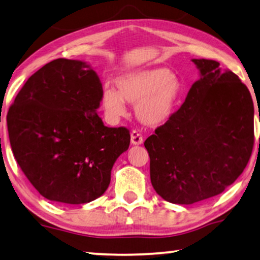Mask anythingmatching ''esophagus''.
<instances>
[{"label":"esophagus","instance_id":"1","mask_svg":"<svg viewBox=\"0 0 260 260\" xmlns=\"http://www.w3.org/2000/svg\"><path fill=\"white\" fill-rule=\"evenodd\" d=\"M130 136H131V144H133V145H142L143 137L137 133V131L134 130L133 133L130 134Z\"/></svg>","mask_w":260,"mask_h":260}]
</instances>
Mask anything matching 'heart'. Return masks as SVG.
Segmentation results:
<instances>
[{
    "instance_id": "heart-1",
    "label": "heart",
    "mask_w": 260,
    "mask_h": 260,
    "mask_svg": "<svg viewBox=\"0 0 260 260\" xmlns=\"http://www.w3.org/2000/svg\"><path fill=\"white\" fill-rule=\"evenodd\" d=\"M117 91H102L101 105L110 120L126 115L125 102L136 105V116L147 126L158 127L175 113L182 84L167 68H146L126 72L115 80Z\"/></svg>"
}]
</instances>
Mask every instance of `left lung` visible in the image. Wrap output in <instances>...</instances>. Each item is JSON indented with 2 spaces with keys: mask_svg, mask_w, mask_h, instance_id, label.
Wrapping results in <instances>:
<instances>
[{
  "mask_svg": "<svg viewBox=\"0 0 260 260\" xmlns=\"http://www.w3.org/2000/svg\"><path fill=\"white\" fill-rule=\"evenodd\" d=\"M191 61L199 79L181 108L144 143L153 188L165 201L182 205L214 197L233 184L249 162L254 140L248 87L219 62Z\"/></svg>",
  "mask_w": 260,
  "mask_h": 260,
  "instance_id": "1",
  "label": "left lung"
}]
</instances>
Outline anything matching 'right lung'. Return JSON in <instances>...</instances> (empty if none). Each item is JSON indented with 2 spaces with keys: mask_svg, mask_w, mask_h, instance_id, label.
<instances>
[{
  "mask_svg": "<svg viewBox=\"0 0 260 260\" xmlns=\"http://www.w3.org/2000/svg\"><path fill=\"white\" fill-rule=\"evenodd\" d=\"M102 91L88 63L57 58L27 79L9 108L15 159L48 201L78 205L99 198L129 148V130L106 126L96 113Z\"/></svg>",
  "mask_w": 260,
  "mask_h": 260,
  "instance_id": "add662e5",
  "label": "right lung"
}]
</instances>
